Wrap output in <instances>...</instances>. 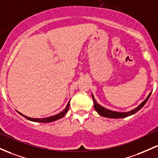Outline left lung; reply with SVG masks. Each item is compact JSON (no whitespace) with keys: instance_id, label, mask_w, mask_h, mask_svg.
<instances>
[{"instance_id":"1","label":"left lung","mask_w":158,"mask_h":158,"mask_svg":"<svg viewBox=\"0 0 158 158\" xmlns=\"http://www.w3.org/2000/svg\"><path fill=\"white\" fill-rule=\"evenodd\" d=\"M151 94H152V92L148 94V95L147 96V98L143 101V102L139 104V106H137L136 108L131 110L130 111H127V112H118V111H113L110 110H108L107 108L102 107V105L98 104V102H96V100L95 99V97L92 93V97H93V101L94 104V108L96 110V112L98 113L100 116H104V117L106 118H125L127 117V116H130L131 115H134V113H136L138 110L141 109L143 106L146 104V103L148 102V98H149Z\"/></svg>"}]
</instances>
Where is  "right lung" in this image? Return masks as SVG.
Returning a JSON list of instances; mask_svg holds the SVG:
<instances>
[{
    "label": "right lung",
    "mask_w": 158,
    "mask_h": 158,
    "mask_svg": "<svg viewBox=\"0 0 158 158\" xmlns=\"http://www.w3.org/2000/svg\"><path fill=\"white\" fill-rule=\"evenodd\" d=\"M69 104H70V101L68 102V104H67L66 107L64 110H63V111H61V112L58 113V114L56 115H54V116H49V117H46V118H31V117H28V116H25V115L22 114V113H21L20 112H19V111H17L18 113H19L20 115H22V116H24V118H26L27 119H28L29 121H31V122H41V123H48V122H54V121H56V120L60 119V118H63V116H65V114H66L67 112H68L69 110Z\"/></svg>",
    "instance_id": "obj_1"
}]
</instances>
